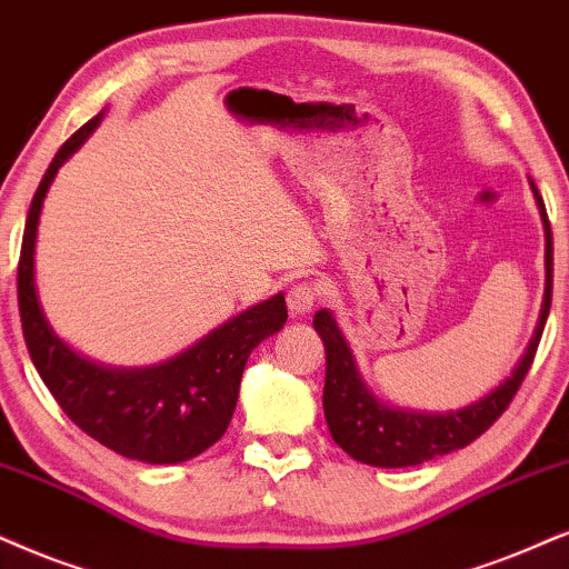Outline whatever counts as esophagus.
<instances>
[{
	"mask_svg": "<svg viewBox=\"0 0 569 569\" xmlns=\"http://www.w3.org/2000/svg\"><path fill=\"white\" fill-rule=\"evenodd\" d=\"M318 299H320V286L307 283V280L291 286V291L286 293V305H289L291 315H307Z\"/></svg>",
	"mask_w": 569,
	"mask_h": 569,
	"instance_id": "1",
	"label": "esophagus"
}]
</instances>
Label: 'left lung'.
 <instances>
[{"label":"left lung","mask_w":569,"mask_h":569,"mask_svg":"<svg viewBox=\"0 0 569 569\" xmlns=\"http://www.w3.org/2000/svg\"><path fill=\"white\" fill-rule=\"evenodd\" d=\"M533 189L536 204L541 210L543 231H546V293L541 318L533 338H530L528 351H525L517 368L512 370L505 383L496 391L488 393L486 399L476 405L459 409V412L446 415H426L409 412V409H391L372 397L370 388L365 386L359 376L355 357L338 330L333 315L328 309H320L315 315V330L326 343V391H322V409H326L328 430L333 441L357 462L372 467H412L428 459L449 455V451L465 449L467 443L483 436L488 428L505 415V409L512 405L515 393L520 391L530 365H533L538 341H541L546 318L551 307V280H553V243H551V226L546 214L543 199Z\"/></svg>","instance_id":"1"}]
</instances>
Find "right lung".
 Returning a JSON list of instances; mask_svg holds the SVG:
<instances>
[{"label": "right lung", "mask_w": 569, "mask_h": 569, "mask_svg": "<svg viewBox=\"0 0 569 569\" xmlns=\"http://www.w3.org/2000/svg\"><path fill=\"white\" fill-rule=\"evenodd\" d=\"M99 120L102 112L62 143L28 210L18 262V307L26 347L49 393L86 436L139 462H186L210 449L228 430L247 359L262 338L283 328L289 318L286 299L283 293H276L157 368H99L64 347L36 299V228L57 170L81 147Z\"/></svg>", "instance_id": "obj_1"}]
</instances>
